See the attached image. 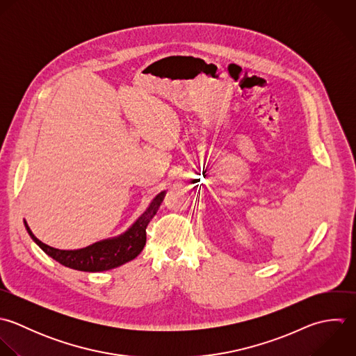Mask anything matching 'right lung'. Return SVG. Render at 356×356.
<instances>
[{
    "instance_id": "right-lung-1",
    "label": "right lung",
    "mask_w": 356,
    "mask_h": 356,
    "mask_svg": "<svg viewBox=\"0 0 356 356\" xmlns=\"http://www.w3.org/2000/svg\"><path fill=\"white\" fill-rule=\"evenodd\" d=\"M166 191H161L138 216V219L122 234L97 241L80 250H58L41 243L30 230L26 220L24 227L31 240L58 264L80 272H104L133 261L144 248L147 241L145 229L159 209Z\"/></svg>"
}]
</instances>
